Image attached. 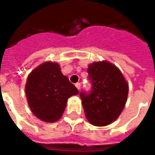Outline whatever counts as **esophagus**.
<instances>
[{
	"label": "esophagus",
	"instance_id": "obj_1",
	"mask_svg": "<svg viewBox=\"0 0 155 155\" xmlns=\"http://www.w3.org/2000/svg\"><path fill=\"white\" fill-rule=\"evenodd\" d=\"M75 87L77 88L78 91H80L81 89V84L80 83H77V84H75Z\"/></svg>",
	"mask_w": 155,
	"mask_h": 155
}]
</instances>
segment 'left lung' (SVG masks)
I'll return each instance as SVG.
<instances>
[{
	"label": "left lung",
	"instance_id": "obj_1",
	"mask_svg": "<svg viewBox=\"0 0 155 155\" xmlns=\"http://www.w3.org/2000/svg\"><path fill=\"white\" fill-rule=\"evenodd\" d=\"M88 73L92 91L89 94L81 93L84 114L94 126H106L123 111L128 98L129 83L120 69L107 61L90 64Z\"/></svg>",
	"mask_w": 155,
	"mask_h": 155
}]
</instances>
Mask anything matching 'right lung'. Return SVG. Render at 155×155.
Segmentation results:
<instances>
[{
	"label": "right lung",
	"instance_id": "obj_1",
	"mask_svg": "<svg viewBox=\"0 0 155 155\" xmlns=\"http://www.w3.org/2000/svg\"><path fill=\"white\" fill-rule=\"evenodd\" d=\"M25 90L33 114L47 123L60 120L68 99L79 94L76 87L62 74L60 64L51 61L42 63L29 74Z\"/></svg>",
	"mask_w": 155,
	"mask_h": 155
}]
</instances>
